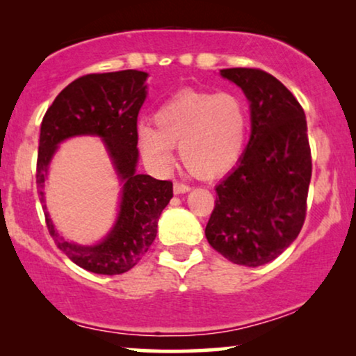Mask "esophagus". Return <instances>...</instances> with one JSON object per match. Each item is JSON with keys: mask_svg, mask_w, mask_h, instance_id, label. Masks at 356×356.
<instances>
[{"mask_svg": "<svg viewBox=\"0 0 356 356\" xmlns=\"http://www.w3.org/2000/svg\"><path fill=\"white\" fill-rule=\"evenodd\" d=\"M189 189H191V188H189L188 184H184V183H178V181H177V183L173 184V191H175V194H184V193H188Z\"/></svg>", "mask_w": 356, "mask_h": 356, "instance_id": "1", "label": "esophagus"}]
</instances>
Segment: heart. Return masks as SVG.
I'll use <instances>...</instances> for the list:
<instances>
[{
  "mask_svg": "<svg viewBox=\"0 0 356 356\" xmlns=\"http://www.w3.org/2000/svg\"><path fill=\"white\" fill-rule=\"evenodd\" d=\"M157 129L140 123L138 145L150 167L165 172L173 165L175 145L189 172L202 178L227 173L240 159L246 139L248 110L232 92L181 90L159 106Z\"/></svg>",
  "mask_w": 356,
  "mask_h": 356,
  "instance_id": "obj_1",
  "label": "heart"
}]
</instances>
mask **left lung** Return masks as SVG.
Wrapping results in <instances>:
<instances>
[{
	"instance_id": "8db88e82",
	"label": "left lung",
	"mask_w": 356,
	"mask_h": 356,
	"mask_svg": "<svg viewBox=\"0 0 356 356\" xmlns=\"http://www.w3.org/2000/svg\"><path fill=\"white\" fill-rule=\"evenodd\" d=\"M220 76L245 92L251 136L236 168L216 186L206 238L233 264L257 267L280 256L305 223L313 170L308 126L298 100L269 72L228 67Z\"/></svg>"
}]
</instances>
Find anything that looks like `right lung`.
I'll return each instance as SVG.
<instances>
[{
  "instance_id": "obj_1",
  "label": "right lung",
  "mask_w": 356,
  "mask_h": 356,
  "mask_svg": "<svg viewBox=\"0 0 356 356\" xmlns=\"http://www.w3.org/2000/svg\"><path fill=\"white\" fill-rule=\"evenodd\" d=\"M147 72L126 70L87 74L65 87L47 110L40 126L37 186L48 232L56 246L82 269L102 275L128 272L143 259L157 236L160 213L173 197V183L139 175L138 115L147 97ZM74 135H97L104 140L122 188L115 225L97 245L67 242L46 212L42 186L47 165L63 140Z\"/></svg>"
}]
</instances>
